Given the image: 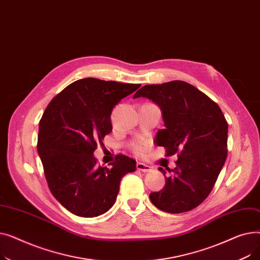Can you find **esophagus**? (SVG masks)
<instances>
[{"label":"esophagus","instance_id":"obj_1","mask_svg":"<svg viewBox=\"0 0 260 260\" xmlns=\"http://www.w3.org/2000/svg\"><path fill=\"white\" fill-rule=\"evenodd\" d=\"M136 168H137V170L143 172V173H147V172H151L152 171V168L149 166H146L144 165V163H141V162H138L137 165H136Z\"/></svg>","mask_w":260,"mask_h":260}]
</instances>
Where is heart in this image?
<instances>
[{
    "mask_svg": "<svg viewBox=\"0 0 260 260\" xmlns=\"http://www.w3.org/2000/svg\"><path fill=\"white\" fill-rule=\"evenodd\" d=\"M146 147H147V144H146V142H144V141H136V142L133 143V149H134V152H135L136 154H138V155L143 154V153L145 152Z\"/></svg>",
    "mask_w": 260,
    "mask_h": 260,
    "instance_id": "obj_1",
    "label": "heart"
}]
</instances>
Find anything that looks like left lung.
Returning <instances> with one entry per match:
<instances>
[{
	"instance_id": "left-lung-1",
	"label": "left lung",
	"mask_w": 260,
	"mask_h": 260,
	"mask_svg": "<svg viewBox=\"0 0 260 260\" xmlns=\"http://www.w3.org/2000/svg\"><path fill=\"white\" fill-rule=\"evenodd\" d=\"M145 97L159 105L166 127L155 143L167 156L178 154L174 170L159 171L166 185L149 199L159 210L178 214L197 208L213 189L228 155V122L220 107L184 81L141 87L134 98Z\"/></svg>"
}]
</instances>
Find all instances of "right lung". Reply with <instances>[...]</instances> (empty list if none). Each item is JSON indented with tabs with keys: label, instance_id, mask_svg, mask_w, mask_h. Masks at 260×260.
<instances>
[{
	"label": "right lung",
	"instance_id": "add662e5",
	"mask_svg": "<svg viewBox=\"0 0 260 260\" xmlns=\"http://www.w3.org/2000/svg\"><path fill=\"white\" fill-rule=\"evenodd\" d=\"M140 86L85 78L47 105L39 124L38 154L51 194L71 213L104 214L114 206L123 176L136 171V161L122 154L109 168L100 167L93 152L113 129L114 106Z\"/></svg>",
	"mask_w": 260,
	"mask_h": 260
}]
</instances>
